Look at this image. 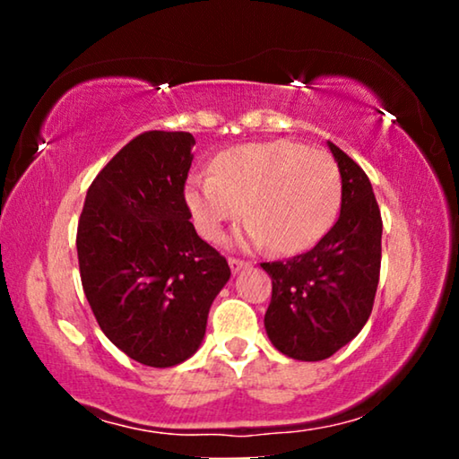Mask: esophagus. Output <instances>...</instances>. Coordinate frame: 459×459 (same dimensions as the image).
Masks as SVG:
<instances>
[{
    "label": "esophagus",
    "instance_id": "34e87169",
    "mask_svg": "<svg viewBox=\"0 0 459 459\" xmlns=\"http://www.w3.org/2000/svg\"><path fill=\"white\" fill-rule=\"evenodd\" d=\"M230 267H231V273H240L244 267H248V263L242 259H230Z\"/></svg>",
    "mask_w": 459,
    "mask_h": 459
}]
</instances>
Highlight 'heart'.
I'll list each match as a JSON object with an SVG mask.
<instances>
[{
  "mask_svg": "<svg viewBox=\"0 0 459 459\" xmlns=\"http://www.w3.org/2000/svg\"><path fill=\"white\" fill-rule=\"evenodd\" d=\"M341 192V173L328 154L275 140L219 154L212 175L187 179L186 204L206 240H217L225 223L244 212L236 244H272L278 253L292 255L313 247L330 230Z\"/></svg>",
  "mask_w": 459,
  "mask_h": 459,
  "instance_id": "obj_1",
  "label": "heart"
}]
</instances>
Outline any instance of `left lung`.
Masks as SVG:
<instances>
[{
    "label": "left lung",
    "instance_id": "left-lung-1",
    "mask_svg": "<svg viewBox=\"0 0 459 459\" xmlns=\"http://www.w3.org/2000/svg\"><path fill=\"white\" fill-rule=\"evenodd\" d=\"M341 173V215L311 250L261 263L272 278L269 341L299 361H322L353 341L374 307L380 278L382 219L368 175L328 142Z\"/></svg>",
    "mask_w": 459,
    "mask_h": 459
}]
</instances>
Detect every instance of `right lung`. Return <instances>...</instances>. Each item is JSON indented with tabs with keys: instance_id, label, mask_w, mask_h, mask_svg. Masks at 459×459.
Instances as JSON below:
<instances>
[{
	"instance_id": "obj_1",
	"label": "right lung",
	"mask_w": 459,
	"mask_h": 459,
	"mask_svg": "<svg viewBox=\"0 0 459 459\" xmlns=\"http://www.w3.org/2000/svg\"><path fill=\"white\" fill-rule=\"evenodd\" d=\"M196 140L146 131L93 179L77 230L81 284L106 338L150 368L196 353L230 265L196 234L184 186Z\"/></svg>"
}]
</instances>
